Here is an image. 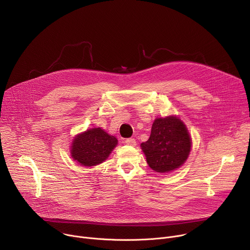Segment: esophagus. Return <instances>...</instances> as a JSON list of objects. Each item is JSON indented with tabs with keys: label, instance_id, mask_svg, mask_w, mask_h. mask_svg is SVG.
Instances as JSON below:
<instances>
[{
	"label": "esophagus",
	"instance_id": "obj_1",
	"mask_svg": "<svg viewBox=\"0 0 250 250\" xmlns=\"http://www.w3.org/2000/svg\"><path fill=\"white\" fill-rule=\"evenodd\" d=\"M125 145H127V146H135L137 145V142H136V140H135V139L129 138V139H126V140L125 141Z\"/></svg>",
	"mask_w": 250,
	"mask_h": 250
}]
</instances>
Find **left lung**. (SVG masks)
<instances>
[{
    "label": "left lung",
    "instance_id": "8db88e82",
    "mask_svg": "<svg viewBox=\"0 0 250 250\" xmlns=\"http://www.w3.org/2000/svg\"><path fill=\"white\" fill-rule=\"evenodd\" d=\"M191 138L180 119H156L149 139L141 146L146 163L159 173L171 172L184 164L191 151Z\"/></svg>",
    "mask_w": 250,
    "mask_h": 250
}]
</instances>
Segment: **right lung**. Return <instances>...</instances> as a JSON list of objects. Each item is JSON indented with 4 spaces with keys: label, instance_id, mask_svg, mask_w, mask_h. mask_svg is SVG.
<instances>
[{
    "label": "right lung",
    "instance_id": "obj_1",
    "mask_svg": "<svg viewBox=\"0 0 250 250\" xmlns=\"http://www.w3.org/2000/svg\"><path fill=\"white\" fill-rule=\"evenodd\" d=\"M118 145V140L101 127L91 128L75 137L71 146V157L80 165L91 167L107 159Z\"/></svg>",
    "mask_w": 250,
    "mask_h": 250
}]
</instances>
